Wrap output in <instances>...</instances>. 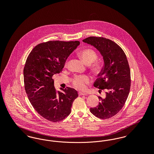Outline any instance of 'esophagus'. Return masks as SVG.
Here are the masks:
<instances>
[{"mask_svg": "<svg viewBox=\"0 0 154 154\" xmlns=\"http://www.w3.org/2000/svg\"><path fill=\"white\" fill-rule=\"evenodd\" d=\"M79 95L80 96L86 95H87V94L84 93V92H79Z\"/></svg>", "mask_w": 154, "mask_h": 154, "instance_id": "1", "label": "esophagus"}]
</instances>
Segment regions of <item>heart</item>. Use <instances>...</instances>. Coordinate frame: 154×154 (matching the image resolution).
Returning <instances> with one entry per match:
<instances>
[{"mask_svg": "<svg viewBox=\"0 0 154 154\" xmlns=\"http://www.w3.org/2000/svg\"><path fill=\"white\" fill-rule=\"evenodd\" d=\"M79 55L83 62L87 65H91V69L95 73L99 72L102 69V65L99 62L96 61L97 59V54L95 50L91 48H86L79 52ZM67 66L66 62L65 66ZM91 81L90 77L87 75H75L72 80V84L77 89L84 91L86 85Z\"/></svg>", "mask_w": 154, "mask_h": 154, "instance_id": "obj_1", "label": "heart"}]
</instances>
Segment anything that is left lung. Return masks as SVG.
I'll use <instances>...</instances> for the list:
<instances>
[{"instance_id": "obj_1", "label": "left lung", "mask_w": 154, "mask_h": 154, "mask_svg": "<svg viewBox=\"0 0 154 154\" xmlns=\"http://www.w3.org/2000/svg\"><path fill=\"white\" fill-rule=\"evenodd\" d=\"M82 41L94 46L104 60V66L94 85L100 91L104 89L106 97L99 96L100 102L90 111L99 118H110L122 109L129 94L131 80L128 59L123 50L110 39L91 36Z\"/></svg>"}]
</instances>
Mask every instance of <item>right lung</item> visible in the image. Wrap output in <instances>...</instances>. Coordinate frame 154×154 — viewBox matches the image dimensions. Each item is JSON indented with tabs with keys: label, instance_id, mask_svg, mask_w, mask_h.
Masks as SVG:
<instances>
[{
	"label": "right lung",
	"instance_id": "1",
	"mask_svg": "<svg viewBox=\"0 0 154 154\" xmlns=\"http://www.w3.org/2000/svg\"><path fill=\"white\" fill-rule=\"evenodd\" d=\"M79 41H49L35 46L23 69L25 89L30 102L42 117L57 122L71 112L78 93L73 88L57 92L52 76L62 71L66 59L80 44Z\"/></svg>",
	"mask_w": 154,
	"mask_h": 154
}]
</instances>
